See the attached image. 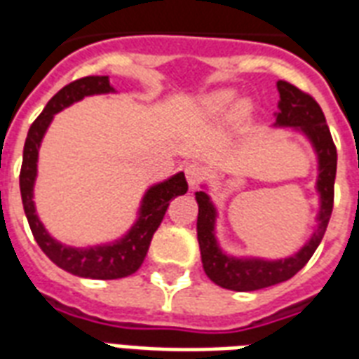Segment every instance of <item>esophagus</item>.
Returning a JSON list of instances; mask_svg holds the SVG:
<instances>
[{
    "instance_id": "1",
    "label": "esophagus",
    "mask_w": 359,
    "mask_h": 359,
    "mask_svg": "<svg viewBox=\"0 0 359 359\" xmlns=\"http://www.w3.org/2000/svg\"><path fill=\"white\" fill-rule=\"evenodd\" d=\"M185 177H187L189 187L194 189L200 182H202V177H204V170H202L198 165H187L185 166Z\"/></svg>"
}]
</instances>
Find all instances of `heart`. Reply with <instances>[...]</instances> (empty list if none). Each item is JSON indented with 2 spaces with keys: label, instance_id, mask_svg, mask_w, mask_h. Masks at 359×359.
Instances as JSON below:
<instances>
[{
  "label": "heart",
  "instance_id": "b5f03b06",
  "mask_svg": "<svg viewBox=\"0 0 359 359\" xmlns=\"http://www.w3.org/2000/svg\"><path fill=\"white\" fill-rule=\"evenodd\" d=\"M234 101H236L234 91L224 90V91H217V93H213V95L210 97L208 104H210V108L213 110V112H224L226 108H230L232 104H234Z\"/></svg>",
  "mask_w": 359,
  "mask_h": 359
}]
</instances>
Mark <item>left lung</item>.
<instances>
[{"label": "left lung", "mask_w": 359, "mask_h": 359, "mask_svg": "<svg viewBox=\"0 0 359 359\" xmlns=\"http://www.w3.org/2000/svg\"><path fill=\"white\" fill-rule=\"evenodd\" d=\"M279 90V112H275L273 127L294 129L309 140L316 155V193H318V213H316V226L309 240L299 247L298 251L285 258L260 257H234L224 252L219 245L215 224H217V205L202 185V191L194 193L198 204V221H196V234H198L200 255L205 275L215 285L236 290V292H251L268 286L279 285L283 280L298 273L305 264L309 262L316 247L320 245L324 232L327 229L333 210V183L337 172V149L327 129L326 118L318 102L311 95L298 90L296 86L285 80L277 82Z\"/></svg>", "instance_id": "obj_1"}]
</instances>
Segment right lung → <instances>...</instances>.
<instances>
[{"instance_id":"right-lung-1","label":"right lung","mask_w":359,"mask_h":359,"mask_svg":"<svg viewBox=\"0 0 359 359\" xmlns=\"http://www.w3.org/2000/svg\"><path fill=\"white\" fill-rule=\"evenodd\" d=\"M104 93H116L108 76H86V79L74 80L63 90L57 91L27 130L20 170L22 204H24L27 223H29L35 241L55 266L86 279H121V277L135 273L148 255L151 238L165 217L166 208L176 196L187 193V182H185L183 172H177L165 182L151 185L142 196L140 208L136 213L138 217L133 226L121 238L110 243L90 247L67 245L55 240L54 236L44 229L43 221L39 219L37 210H35V202H33L41 142L55 114L74 102L82 101L84 97L104 95Z\"/></svg>"}]
</instances>
